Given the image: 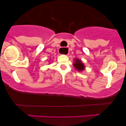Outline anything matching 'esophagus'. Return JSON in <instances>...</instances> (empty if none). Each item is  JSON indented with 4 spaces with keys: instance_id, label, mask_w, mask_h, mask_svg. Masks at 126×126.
I'll list each match as a JSON object with an SVG mask.
<instances>
[{
    "instance_id": "34e87169",
    "label": "esophagus",
    "mask_w": 126,
    "mask_h": 126,
    "mask_svg": "<svg viewBox=\"0 0 126 126\" xmlns=\"http://www.w3.org/2000/svg\"><path fill=\"white\" fill-rule=\"evenodd\" d=\"M68 49V47H63V48H60V49Z\"/></svg>"
}]
</instances>
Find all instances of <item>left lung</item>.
Returning <instances> with one entry per match:
<instances>
[{
  "label": "left lung",
  "mask_w": 126,
  "mask_h": 126,
  "mask_svg": "<svg viewBox=\"0 0 126 126\" xmlns=\"http://www.w3.org/2000/svg\"><path fill=\"white\" fill-rule=\"evenodd\" d=\"M73 65L76 68V69H77L79 71H82L85 69L84 64L82 63V61L80 60L78 58H75L74 63Z\"/></svg>",
  "instance_id": "obj_1"
}]
</instances>
